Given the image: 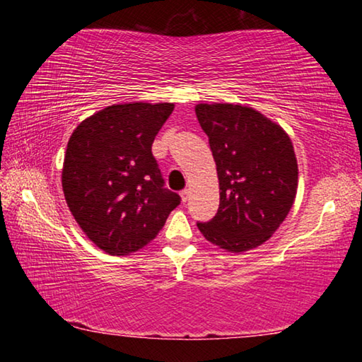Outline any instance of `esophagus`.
Instances as JSON below:
<instances>
[{
    "label": "esophagus",
    "mask_w": 362,
    "mask_h": 362,
    "mask_svg": "<svg viewBox=\"0 0 362 362\" xmlns=\"http://www.w3.org/2000/svg\"><path fill=\"white\" fill-rule=\"evenodd\" d=\"M180 198H182L183 203H185V201L189 198V188L182 189V192H180Z\"/></svg>",
    "instance_id": "1"
}]
</instances>
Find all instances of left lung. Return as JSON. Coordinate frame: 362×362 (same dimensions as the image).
Masks as SVG:
<instances>
[{
    "instance_id": "8db88e82",
    "label": "left lung",
    "mask_w": 362,
    "mask_h": 362,
    "mask_svg": "<svg viewBox=\"0 0 362 362\" xmlns=\"http://www.w3.org/2000/svg\"><path fill=\"white\" fill-rule=\"evenodd\" d=\"M217 166L220 206L198 223L214 246L243 254L267 243L296 201L298 166L292 140L278 122L241 103H198Z\"/></svg>"
}]
</instances>
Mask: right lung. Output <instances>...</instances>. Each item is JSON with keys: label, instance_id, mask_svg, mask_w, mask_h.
Returning <instances> with one entry per match:
<instances>
[{"label": "right lung", "instance_id": "obj_1", "mask_svg": "<svg viewBox=\"0 0 362 362\" xmlns=\"http://www.w3.org/2000/svg\"><path fill=\"white\" fill-rule=\"evenodd\" d=\"M174 103H116L83 119L69 139L62 168L66 206L79 228L110 255L153 241L180 203L163 188L151 145Z\"/></svg>", "mask_w": 362, "mask_h": 362}]
</instances>
